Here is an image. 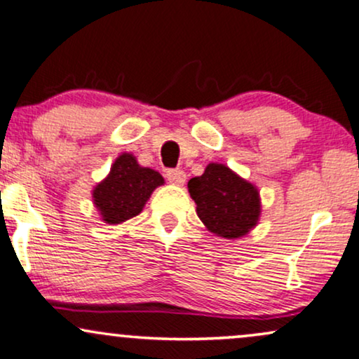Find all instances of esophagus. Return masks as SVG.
I'll use <instances>...</instances> for the list:
<instances>
[{
	"instance_id": "obj_1",
	"label": "esophagus",
	"mask_w": 359,
	"mask_h": 359,
	"mask_svg": "<svg viewBox=\"0 0 359 359\" xmlns=\"http://www.w3.org/2000/svg\"><path fill=\"white\" fill-rule=\"evenodd\" d=\"M167 180L174 185H184L185 184V174L182 170H168Z\"/></svg>"
}]
</instances>
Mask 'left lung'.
I'll return each instance as SVG.
<instances>
[{
    "mask_svg": "<svg viewBox=\"0 0 359 359\" xmlns=\"http://www.w3.org/2000/svg\"><path fill=\"white\" fill-rule=\"evenodd\" d=\"M196 212L207 231L224 239H239L257 226L261 197L254 184L224 163L210 162L204 174L187 184Z\"/></svg>",
    "mask_w": 359,
    "mask_h": 359,
    "instance_id": "obj_1",
    "label": "left lung"
}]
</instances>
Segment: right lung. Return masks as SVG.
Listing matches in <instances>:
<instances>
[{
  "instance_id": "obj_1",
  "label": "right lung",
  "mask_w": 359,
  "mask_h": 359,
  "mask_svg": "<svg viewBox=\"0 0 359 359\" xmlns=\"http://www.w3.org/2000/svg\"><path fill=\"white\" fill-rule=\"evenodd\" d=\"M163 184L157 170L142 167L132 154L123 152L111 163L109 175L93 187V205L103 222L118 226L140 214L152 192Z\"/></svg>"
}]
</instances>
